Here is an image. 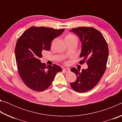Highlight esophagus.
Here are the masks:
<instances>
[{
  "mask_svg": "<svg viewBox=\"0 0 122 122\" xmlns=\"http://www.w3.org/2000/svg\"><path fill=\"white\" fill-rule=\"evenodd\" d=\"M63 71L65 72V73H69V72H70V69L69 68H64L63 69Z\"/></svg>",
  "mask_w": 122,
  "mask_h": 122,
  "instance_id": "34e87169",
  "label": "esophagus"
}]
</instances>
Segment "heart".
I'll list each match as a JSON object with an SVG mask.
<instances>
[{
	"instance_id": "heart-1",
	"label": "heart",
	"mask_w": 122,
	"mask_h": 122,
	"mask_svg": "<svg viewBox=\"0 0 122 122\" xmlns=\"http://www.w3.org/2000/svg\"><path fill=\"white\" fill-rule=\"evenodd\" d=\"M66 40H77V38L75 36L72 34H68L66 36Z\"/></svg>"
}]
</instances>
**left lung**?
Instances as JSON below:
<instances>
[{
  "instance_id": "1",
  "label": "left lung",
  "mask_w": 122,
  "mask_h": 122,
  "mask_svg": "<svg viewBox=\"0 0 122 122\" xmlns=\"http://www.w3.org/2000/svg\"><path fill=\"white\" fill-rule=\"evenodd\" d=\"M79 37L82 47L80 57L86 61L88 68L80 72L75 68L71 71L76 75L77 79L71 83V87L78 92H85L92 89L100 81L106 69L108 61V46L103 35L93 27H79L70 30Z\"/></svg>"
}]
</instances>
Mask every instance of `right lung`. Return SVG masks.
<instances>
[{"label": "right lung", "mask_w": 122, "mask_h": 122, "mask_svg": "<svg viewBox=\"0 0 122 122\" xmlns=\"http://www.w3.org/2000/svg\"><path fill=\"white\" fill-rule=\"evenodd\" d=\"M65 30H55L45 27H32L18 39L15 48V56L18 72L25 85L36 92L48 88L55 75L62 71L60 66H46L41 62L42 53L51 49L54 39Z\"/></svg>", "instance_id": "obj_1"}]
</instances>
